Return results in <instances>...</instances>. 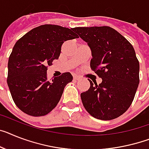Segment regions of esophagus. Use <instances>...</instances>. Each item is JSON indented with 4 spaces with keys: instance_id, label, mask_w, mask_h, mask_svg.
<instances>
[{
    "instance_id": "esophagus-1",
    "label": "esophagus",
    "mask_w": 149,
    "mask_h": 149,
    "mask_svg": "<svg viewBox=\"0 0 149 149\" xmlns=\"http://www.w3.org/2000/svg\"><path fill=\"white\" fill-rule=\"evenodd\" d=\"M81 79V77H79V76H78V75H73V79H74V80H76V81H77V80H79V79Z\"/></svg>"
}]
</instances>
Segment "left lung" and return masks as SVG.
Masks as SVG:
<instances>
[{
  "label": "left lung",
  "mask_w": 149,
  "mask_h": 149,
  "mask_svg": "<svg viewBox=\"0 0 149 149\" xmlns=\"http://www.w3.org/2000/svg\"><path fill=\"white\" fill-rule=\"evenodd\" d=\"M74 30L88 42L92 70L102 83L90 79V88L81 93L85 109L102 120L120 117L130 107L139 83V63L127 39L109 26L77 27Z\"/></svg>",
  "instance_id": "1"
}]
</instances>
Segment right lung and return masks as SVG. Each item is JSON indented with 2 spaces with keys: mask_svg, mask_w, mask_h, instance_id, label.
Wrapping results in <instances>:
<instances>
[{
  "mask_svg": "<svg viewBox=\"0 0 149 149\" xmlns=\"http://www.w3.org/2000/svg\"><path fill=\"white\" fill-rule=\"evenodd\" d=\"M74 29L45 24L28 32L15 44L9 57L7 82L16 105L26 114L42 117L59 102L65 86L72 82L70 72L52 80L47 66L59 58L61 46L79 38Z\"/></svg>",
  "mask_w": 149,
  "mask_h": 149,
  "instance_id": "right-lung-1",
  "label": "right lung"
}]
</instances>
